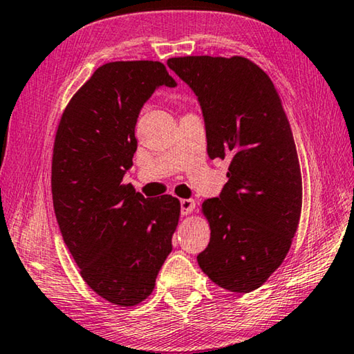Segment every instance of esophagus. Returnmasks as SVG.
<instances>
[{
    "label": "esophagus",
    "mask_w": 354,
    "mask_h": 354,
    "mask_svg": "<svg viewBox=\"0 0 354 354\" xmlns=\"http://www.w3.org/2000/svg\"><path fill=\"white\" fill-rule=\"evenodd\" d=\"M195 209V201L190 198H183L181 200V214L183 215H189L192 211Z\"/></svg>",
    "instance_id": "1"
}]
</instances>
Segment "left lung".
<instances>
[{
	"instance_id": "left-lung-1",
	"label": "left lung",
	"mask_w": 354,
	"mask_h": 354,
	"mask_svg": "<svg viewBox=\"0 0 354 354\" xmlns=\"http://www.w3.org/2000/svg\"><path fill=\"white\" fill-rule=\"evenodd\" d=\"M167 65L198 97L209 158L230 160L220 196L201 206L211 241L196 261L223 289L256 290L289 253L301 214V171L283 103L247 57H171Z\"/></svg>"
}]
</instances>
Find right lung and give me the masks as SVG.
<instances>
[{
	"label": "right lung",
	"mask_w": 354,
	"mask_h": 354,
	"mask_svg": "<svg viewBox=\"0 0 354 354\" xmlns=\"http://www.w3.org/2000/svg\"><path fill=\"white\" fill-rule=\"evenodd\" d=\"M160 86H176L160 62L101 65L65 107L53 148V205L64 242L87 286L122 308L151 295L181 212L175 196L145 198L123 184L137 117Z\"/></svg>",
	"instance_id": "add662e5"
}]
</instances>
